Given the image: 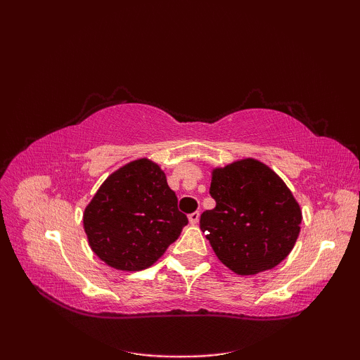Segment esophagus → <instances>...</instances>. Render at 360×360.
I'll use <instances>...</instances> for the list:
<instances>
[{"label":"esophagus","instance_id":"obj_1","mask_svg":"<svg viewBox=\"0 0 360 360\" xmlns=\"http://www.w3.org/2000/svg\"><path fill=\"white\" fill-rule=\"evenodd\" d=\"M188 221H190V223H192V224H196L198 223V221H200V212H193V213H190V215H188Z\"/></svg>","mask_w":360,"mask_h":360}]
</instances>
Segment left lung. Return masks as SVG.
Wrapping results in <instances>:
<instances>
[{
	"instance_id": "8db88e82",
	"label": "left lung",
	"mask_w": 360,
	"mask_h": 360,
	"mask_svg": "<svg viewBox=\"0 0 360 360\" xmlns=\"http://www.w3.org/2000/svg\"><path fill=\"white\" fill-rule=\"evenodd\" d=\"M210 196L217 205L202 212L200 227L229 269L254 275L272 269L292 250L300 205L269 167L244 159L217 168Z\"/></svg>"
}]
</instances>
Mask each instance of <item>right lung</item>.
<instances>
[{"mask_svg":"<svg viewBox=\"0 0 360 360\" xmlns=\"http://www.w3.org/2000/svg\"><path fill=\"white\" fill-rule=\"evenodd\" d=\"M187 224L164 172L147 159L112 173L83 215L91 249L120 271L147 269Z\"/></svg>","mask_w":360,"mask_h":360,"instance_id":"add662e5","label":"right lung"}]
</instances>
